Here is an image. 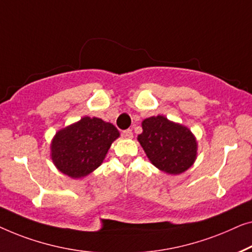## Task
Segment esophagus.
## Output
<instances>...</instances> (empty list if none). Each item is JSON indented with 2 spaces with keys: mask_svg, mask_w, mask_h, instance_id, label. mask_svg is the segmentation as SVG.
<instances>
[{
  "mask_svg": "<svg viewBox=\"0 0 252 252\" xmlns=\"http://www.w3.org/2000/svg\"><path fill=\"white\" fill-rule=\"evenodd\" d=\"M122 136L126 137V138H132V130H130V129L123 130L122 131Z\"/></svg>",
  "mask_w": 252,
  "mask_h": 252,
  "instance_id": "34e87169",
  "label": "esophagus"
}]
</instances>
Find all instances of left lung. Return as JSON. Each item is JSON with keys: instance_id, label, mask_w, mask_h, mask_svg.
Here are the masks:
<instances>
[{"instance_id": "obj_1", "label": "left lung", "mask_w": 252, "mask_h": 252, "mask_svg": "<svg viewBox=\"0 0 252 252\" xmlns=\"http://www.w3.org/2000/svg\"><path fill=\"white\" fill-rule=\"evenodd\" d=\"M141 126L143 133L138 136V141L157 168L170 175H179L192 166L197 145L186 126L161 115L144 120Z\"/></svg>"}]
</instances>
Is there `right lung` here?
I'll return each instance as SVG.
<instances>
[{
    "label": "right lung",
    "instance_id": "1",
    "mask_svg": "<svg viewBox=\"0 0 252 252\" xmlns=\"http://www.w3.org/2000/svg\"><path fill=\"white\" fill-rule=\"evenodd\" d=\"M119 136L111 123L86 116L56 133L51 144L52 161L65 175L82 178L101 164Z\"/></svg>",
    "mask_w": 252,
    "mask_h": 252
}]
</instances>
